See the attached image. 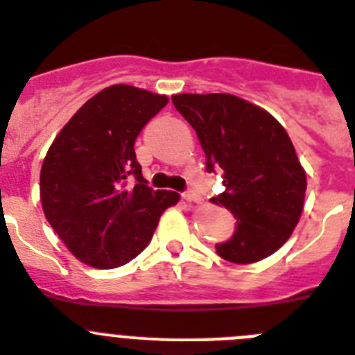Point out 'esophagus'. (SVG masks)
Returning <instances> with one entry per match:
<instances>
[{"label": "esophagus", "instance_id": "1", "mask_svg": "<svg viewBox=\"0 0 355 355\" xmlns=\"http://www.w3.org/2000/svg\"><path fill=\"white\" fill-rule=\"evenodd\" d=\"M182 198L186 200V202H193V203H202V198H200V196L196 195L195 191H187V193H184V195H182Z\"/></svg>", "mask_w": 355, "mask_h": 355}]
</instances>
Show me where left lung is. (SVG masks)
Instances as JSON below:
<instances>
[{
	"label": "left lung",
	"instance_id": "obj_1",
	"mask_svg": "<svg viewBox=\"0 0 355 355\" xmlns=\"http://www.w3.org/2000/svg\"><path fill=\"white\" fill-rule=\"evenodd\" d=\"M195 128L207 171L221 169L225 191L212 203L237 218L232 239L216 245L225 261L250 264L275 254L300 221L307 177L288 132L268 110L234 94H173Z\"/></svg>",
	"mask_w": 355,
	"mask_h": 355
}]
</instances>
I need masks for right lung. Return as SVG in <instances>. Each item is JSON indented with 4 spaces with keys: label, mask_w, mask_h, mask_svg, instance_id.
Instances as JSON below:
<instances>
[{
    "label": "right lung",
    "mask_w": 355,
    "mask_h": 355,
    "mask_svg": "<svg viewBox=\"0 0 355 355\" xmlns=\"http://www.w3.org/2000/svg\"><path fill=\"white\" fill-rule=\"evenodd\" d=\"M134 85L105 87L57 134L41 168L46 220L67 250L92 268L130 263L152 241L175 191H152L135 159V137L168 105ZM130 178L138 184L128 186Z\"/></svg>",
    "instance_id": "add662e5"
}]
</instances>
